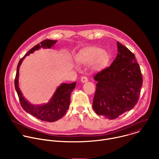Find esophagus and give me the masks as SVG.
I'll use <instances>...</instances> for the list:
<instances>
[{
    "label": "esophagus",
    "instance_id": "34e87169",
    "mask_svg": "<svg viewBox=\"0 0 159 159\" xmlns=\"http://www.w3.org/2000/svg\"><path fill=\"white\" fill-rule=\"evenodd\" d=\"M88 81V78L86 77V76H83L81 78V82L82 83H84V82H86Z\"/></svg>",
    "mask_w": 159,
    "mask_h": 159
}]
</instances>
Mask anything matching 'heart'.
<instances>
[{"mask_svg":"<svg viewBox=\"0 0 159 159\" xmlns=\"http://www.w3.org/2000/svg\"><path fill=\"white\" fill-rule=\"evenodd\" d=\"M110 57L108 53L98 47H90L81 51L77 57L78 63L89 65L93 63L96 69H101L107 66Z\"/></svg>","mask_w":159,"mask_h":159,"instance_id":"obj_1","label":"heart"}]
</instances>
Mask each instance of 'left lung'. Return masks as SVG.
Here are the masks:
<instances>
[{"label": "left lung", "mask_w": 159, "mask_h": 159, "mask_svg": "<svg viewBox=\"0 0 159 159\" xmlns=\"http://www.w3.org/2000/svg\"><path fill=\"white\" fill-rule=\"evenodd\" d=\"M118 53L110 66L94 76L97 81L93 107L98 115L114 120L137 104L143 83L134 55L117 42Z\"/></svg>", "instance_id": "left-lung-1"}]
</instances>
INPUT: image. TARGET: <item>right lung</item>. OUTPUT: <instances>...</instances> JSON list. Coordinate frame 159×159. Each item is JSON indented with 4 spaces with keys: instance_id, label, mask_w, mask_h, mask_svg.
I'll return each mask as SVG.
<instances>
[{
    "instance_id": "1",
    "label": "right lung",
    "mask_w": 159,
    "mask_h": 159,
    "mask_svg": "<svg viewBox=\"0 0 159 159\" xmlns=\"http://www.w3.org/2000/svg\"><path fill=\"white\" fill-rule=\"evenodd\" d=\"M55 40L44 39L40 44L38 43L32 48L19 61L17 66V72L14 80V85L17 93L20 106L23 109L36 118L48 122H54L62 118L69 109L70 102V95L75 89L76 82L72 84H62L59 86L50 102L42 106H34L29 103L22 96L18 87L19 69L21 62L26 56L33 53L40 48H51L57 42Z\"/></svg>"
}]
</instances>
